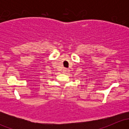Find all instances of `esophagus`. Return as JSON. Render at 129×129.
Wrapping results in <instances>:
<instances>
[{
  "instance_id": "esophagus-1",
  "label": "esophagus",
  "mask_w": 129,
  "mask_h": 129,
  "mask_svg": "<svg viewBox=\"0 0 129 129\" xmlns=\"http://www.w3.org/2000/svg\"><path fill=\"white\" fill-rule=\"evenodd\" d=\"M67 72H69V69H67V68H64L63 69V73H66Z\"/></svg>"
}]
</instances>
